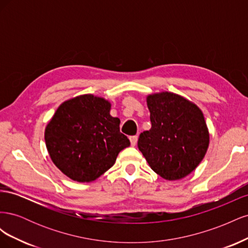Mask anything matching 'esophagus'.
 Returning a JSON list of instances; mask_svg holds the SVG:
<instances>
[{"label": "esophagus", "mask_w": 248, "mask_h": 248, "mask_svg": "<svg viewBox=\"0 0 248 248\" xmlns=\"http://www.w3.org/2000/svg\"><path fill=\"white\" fill-rule=\"evenodd\" d=\"M138 136H132V137H130L129 138V140H130V144H131V146H136L137 145V142H138Z\"/></svg>", "instance_id": "34e87169"}]
</instances>
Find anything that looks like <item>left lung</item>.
Here are the masks:
<instances>
[{"mask_svg": "<svg viewBox=\"0 0 248 248\" xmlns=\"http://www.w3.org/2000/svg\"><path fill=\"white\" fill-rule=\"evenodd\" d=\"M151 129L141 132L139 150L157 175L169 181L183 179L204 159L210 134L196 103L171 92L147 96Z\"/></svg>", "mask_w": 248, "mask_h": 248, "instance_id": "left-lung-1", "label": "left lung"}]
</instances>
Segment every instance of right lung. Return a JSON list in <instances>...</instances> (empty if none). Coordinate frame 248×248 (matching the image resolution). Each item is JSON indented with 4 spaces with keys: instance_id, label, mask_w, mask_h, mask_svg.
Instances as JSON below:
<instances>
[{
    "instance_id": "1",
    "label": "right lung",
    "mask_w": 248,
    "mask_h": 248,
    "mask_svg": "<svg viewBox=\"0 0 248 248\" xmlns=\"http://www.w3.org/2000/svg\"><path fill=\"white\" fill-rule=\"evenodd\" d=\"M110 108L103 97L79 95L60 104L47 123L44 140L50 159L73 181L98 179L130 146L120 132V119L110 116Z\"/></svg>"
}]
</instances>
